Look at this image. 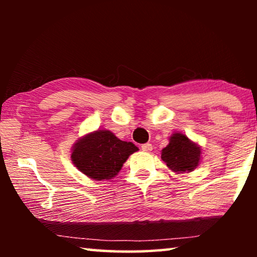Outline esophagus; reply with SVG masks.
<instances>
[{"mask_svg": "<svg viewBox=\"0 0 257 257\" xmlns=\"http://www.w3.org/2000/svg\"><path fill=\"white\" fill-rule=\"evenodd\" d=\"M142 150L144 152H151L152 150H153V146H152V144H150V143H147V144L142 145Z\"/></svg>", "mask_w": 257, "mask_h": 257, "instance_id": "34e87169", "label": "esophagus"}]
</instances>
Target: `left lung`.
Segmentation results:
<instances>
[{
	"label": "left lung",
	"mask_w": 257,
	"mask_h": 257,
	"mask_svg": "<svg viewBox=\"0 0 257 257\" xmlns=\"http://www.w3.org/2000/svg\"><path fill=\"white\" fill-rule=\"evenodd\" d=\"M201 147L195 144L184 134L176 133L162 150L161 158L175 172H190L197 167L201 160Z\"/></svg>",
	"instance_id": "1"
}]
</instances>
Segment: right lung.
<instances>
[{
	"mask_svg": "<svg viewBox=\"0 0 257 257\" xmlns=\"http://www.w3.org/2000/svg\"><path fill=\"white\" fill-rule=\"evenodd\" d=\"M137 151L133 143L120 141L110 130H96L73 145L71 160L87 177L108 180L118 175L129 155Z\"/></svg>",
	"mask_w": 257,
	"mask_h": 257,
	"instance_id": "right-lung-1",
	"label": "right lung"
}]
</instances>
